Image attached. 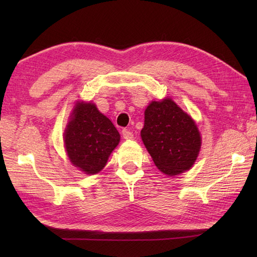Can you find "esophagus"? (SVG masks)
<instances>
[{"label":"esophagus","mask_w":257,"mask_h":257,"mask_svg":"<svg viewBox=\"0 0 257 257\" xmlns=\"http://www.w3.org/2000/svg\"><path fill=\"white\" fill-rule=\"evenodd\" d=\"M122 136H123L124 139H132V138L134 137L133 133H132V132L130 130H127V128L122 130Z\"/></svg>","instance_id":"esophagus-1"}]
</instances>
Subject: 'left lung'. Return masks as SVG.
Returning <instances> with one entry per match:
<instances>
[{
  "mask_svg": "<svg viewBox=\"0 0 257 257\" xmlns=\"http://www.w3.org/2000/svg\"><path fill=\"white\" fill-rule=\"evenodd\" d=\"M141 136L155 166L167 176L189 170L201 146L195 121L172 98L153 100L146 108Z\"/></svg>",
  "mask_w": 257,
  "mask_h": 257,
  "instance_id": "8db88e82",
  "label": "left lung"
}]
</instances>
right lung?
Listing matches in <instances>:
<instances>
[{"label": "right lung", "mask_w": 257, "mask_h": 257, "mask_svg": "<svg viewBox=\"0 0 257 257\" xmlns=\"http://www.w3.org/2000/svg\"><path fill=\"white\" fill-rule=\"evenodd\" d=\"M119 142V132L95 104L75 105L64 132L65 150L74 166L87 175L99 173Z\"/></svg>", "instance_id": "1"}]
</instances>
